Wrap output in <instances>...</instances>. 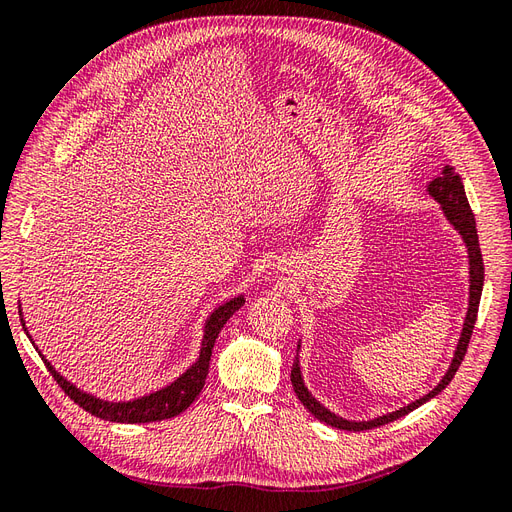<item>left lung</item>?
Here are the masks:
<instances>
[{
    "mask_svg": "<svg viewBox=\"0 0 512 512\" xmlns=\"http://www.w3.org/2000/svg\"><path fill=\"white\" fill-rule=\"evenodd\" d=\"M429 194L438 200V203L442 205L444 213L448 222H451L457 230L459 235L463 237V241H466L468 245V254H470V307H468V316H466V324H463V331H461V337H459V344H457V350H455V356H453V363L451 367H448L446 376L442 378V382L433 389L431 393H427L425 397L416 399L414 404L406 406V408H399L391 414L386 416H380V418H374V421H367V423H352V421H346V418H339L337 414H333L331 410H327L324 406H320L318 401L309 395V391L305 389V384L301 380V369H299V361L294 359V365H292V371H290V380H292V389L294 393H297V397L301 399V404L312 412L318 421L327 423L331 427H337V429H346V431H365V429H374V427H380V425H386V423H393L397 421V418L406 416L408 412L416 410L418 406H423L425 401H429L431 397H436L444 386L453 380V376L457 374V369L463 361V356H466L468 352V344H470V337H472V331H474V324H476V314H478V303H480V294H483V280H485V265H483V254H480V247H478V235H476V222H474V213L470 209V203L466 198V192H463V183L459 179V175L455 173V168L448 164L444 166L442 175L433 179L429 183Z\"/></svg>",
    "mask_w": 512,
    "mask_h": 512,
    "instance_id": "left-lung-1",
    "label": "left lung"
}]
</instances>
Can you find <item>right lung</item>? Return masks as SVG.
<instances>
[{"label": "right lung", "mask_w": 512, "mask_h": 512, "mask_svg": "<svg viewBox=\"0 0 512 512\" xmlns=\"http://www.w3.org/2000/svg\"><path fill=\"white\" fill-rule=\"evenodd\" d=\"M243 303H245L243 297H237V299H232V301L224 303L222 307L215 309L205 327V339H203V348H200L198 361L188 371H185L181 378H177L173 384L166 386V389L156 391V393H151L141 399L121 401V404H111V401L96 399V397L79 391L70 382H66L51 367V363L44 361V365L51 371V376L57 380V384L61 386V391H64L74 401V404H79L89 414L104 418V421H113V423L164 421V418H173V416L181 414L198 397V393L203 391L207 374H209V361H211V350L215 344V337L220 335L226 320L235 314Z\"/></svg>", "instance_id": "add662e5"}]
</instances>
